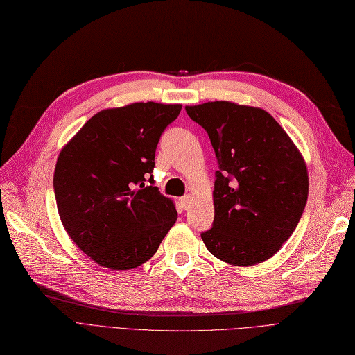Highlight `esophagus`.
<instances>
[{"label":"esophagus","instance_id":"34e87169","mask_svg":"<svg viewBox=\"0 0 355 355\" xmlns=\"http://www.w3.org/2000/svg\"><path fill=\"white\" fill-rule=\"evenodd\" d=\"M180 203H181V207H182V209H189L190 208V205H191V196H182L181 199H180Z\"/></svg>","mask_w":355,"mask_h":355}]
</instances>
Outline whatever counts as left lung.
<instances>
[{"label": "left lung", "mask_w": 355, "mask_h": 355, "mask_svg": "<svg viewBox=\"0 0 355 355\" xmlns=\"http://www.w3.org/2000/svg\"><path fill=\"white\" fill-rule=\"evenodd\" d=\"M218 161L212 228L202 240L233 266L271 258L298 225L308 199L304 157L270 113L232 101L186 106Z\"/></svg>", "instance_id": "1"}]
</instances>
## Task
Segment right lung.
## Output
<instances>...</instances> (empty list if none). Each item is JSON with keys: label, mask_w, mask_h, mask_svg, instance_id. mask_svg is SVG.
<instances>
[{"label": "right lung", "mask_w": 355, "mask_h": 355, "mask_svg": "<svg viewBox=\"0 0 355 355\" xmlns=\"http://www.w3.org/2000/svg\"><path fill=\"white\" fill-rule=\"evenodd\" d=\"M181 105L132 103L101 110L59 155L54 194L64 230L101 267L131 270L150 259L177 221L155 186V153Z\"/></svg>", "instance_id": "right-lung-1"}]
</instances>
